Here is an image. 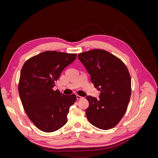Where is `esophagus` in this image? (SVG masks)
<instances>
[{
    "instance_id": "34e87169",
    "label": "esophagus",
    "mask_w": 158,
    "mask_h": 158,
    "mask_svg": "<svg viewBox=\"0 0 158 158\" xmlns=\"http://www.w3.org/2000/svg\"><path fill=\"white\" fill-rule=\"evenodd\" d=\"M76 98H77L78 99H82L84 98L82 96H80V95H76Z\"/></svg>"
}]
</instances>
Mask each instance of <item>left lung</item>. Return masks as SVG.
Wrapping results in <instances>:
<instances>
[{
    "mask_svg": "<svg viewBox=\"0 0 158 158\" xmlns=\"http://www.w3.org/2000/svg\"><path fill=\"white\" fill-rule=\"evenodd\" d=\"M78 59L91 75V81L101 93L98 99L90 95L85 114L89 122L102 130L115 127L125 114L131 95L128 69L118 57L103 49L81 52Z\"/></svg>",
    "mask_w": 158,
    "mask_h": 158,
    "instance_id": "1",
    "label": "left lung"
}]
</instances>
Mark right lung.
<instances>
[{"label": "right lung", "instance_id": "right-lung-1", "mask_svg": "<svg viewBox=\"0 0 158 158\" xmlns=\"http://www.w3.org/2000/svg\"><path fill=\"white\" fill-rule=\"evenodd\" d=\"M76 55L47 51L32 56L22 66L19 95L27 117L42 131L54 132L67 122L76 95H66L52 88L62 71L73 63Z\"/></svg>", "mask_w": 158, "mask_h": 158}]
</instances>
